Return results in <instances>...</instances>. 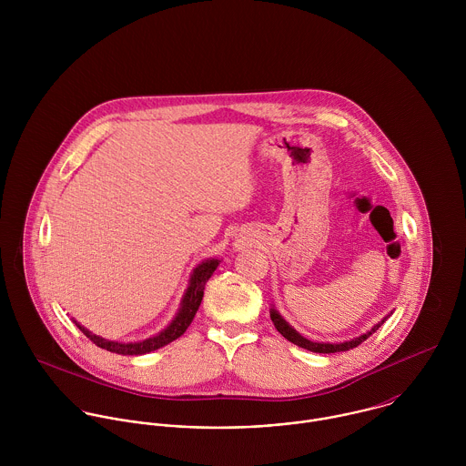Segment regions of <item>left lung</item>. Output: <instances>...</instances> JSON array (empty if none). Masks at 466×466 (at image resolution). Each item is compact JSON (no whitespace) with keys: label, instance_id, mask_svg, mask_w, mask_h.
Wrapping results in <instances>:
<instances>
[{"label":"left lung","instance_id":"1","mask_svg":"<svg viewBox=\"0 0 466 466\" xmlns=\"http://www.w3.org/2000/svg\"><path fill=\"white\" fill-rule=\"evenodd\" d=\"M388 318H390V316H386L380 323H377L370 332L362 333V335H359V337H355V339H351V340H344V342H314V340L305 339L301 333L296 332L274 309H270V319H272V323H274V327H276L278 332L281 333L287 340L294 342L296 346L305 348V350H309V351H316V353H335V351H346V350L357 348V346H359L360 342H364L371 333L377 332V330L386 323Z\"/></svg>","mask_w":466,"mask_h":466}]
</instances>
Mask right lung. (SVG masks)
Instances as JSON below:
<instances>
[{
    "instance_id": "obj_1",
    "label": "right lung",
    "mask_w": 466,
    "mask_h": 466,
    "mask_svg": "<svg viewBox=\"0 0 466 466\" xmlns=\"http://www.w3.org/2000/svg\"><path fill=\"white\" fill-rule=\"evenodd\" d=\"M218 262L220 260H217V258H209V260H204L202 264L194 268L177 316L174 318V321L163 332H159L154 337H148V339L139 340V342H116V340H109V339H104L100 335L89 332L87 329H84L76 321H75V325L82 330L86 337H89V340H93L98 348H104L107 351L118 353V355H143V353L154 351L157 348H163L165 344L176 340L177 337H181L183 333L187 332V329L194 321V318L199 310L202 296H204L206 281L211 278V274L215 272Z\"/></svg>"
}]
</instances>
